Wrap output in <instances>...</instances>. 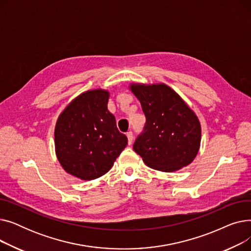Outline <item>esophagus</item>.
Segmentation results:
<instances>
[{"label": "esophagus", "mask_w": 251, "mask_h": 251, "mask_svg": "<svg viewBox=\"0 0 251 251\" xmlns=\"http://www.w3.org/2000/svg\"><path fill=\"white\" fill-rule=\"evenodd\" d=\"M127 138H128V143H129V146L130 144H132V141H133V133H132V131H129V132H127Z\"/></svg>", "instance_id": "34e87169"}]
</instances>
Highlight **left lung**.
Wrapping results in <instances>:
<instances>
[{
  "label": "left lung",
  "mask_w": 251,
  "mask_h": 251,
  "mask_svg": "<svg viewBox=\"0 0 251 251\" xmlns=\"http://www.w3.org/2000/svg\"><path fill=\"white\" fill-rule=\"evenodd\" d=\"M147 122L133 150L150 168L173 172L189 165L199 152L201 128L199 119L166 84H132Z\"/></svg>",
  "instance_id": "left-lung-1"
}]
</instances>
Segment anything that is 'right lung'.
Wrapping results in <instances>:
<instances>
[{
  "label": "right lung",
  "mask_w": 251,
  "mask_h": 251,
  "mask_svg": "<svg viewBox=\"0 0 251 251\" xmlns=\"http://www.w3.org/2000/svg\"><path fill=\"white\" fill-rule=\"evenodd\" d=\"M109 92L88 90L73 100L55 128L57 157L66 172L81 180L104 175L126 148L128 139L118 130L108 110Z\"/></svg>",
  "instance_id": "add662e5"
}]
</instances>
